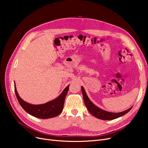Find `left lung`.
Segmentation results:
<instances>
[{
  "label": "left lung",
  "instance_id": "1",
  "mask_svg": "<svg viewBox=\"0 0 148 148\" xmlns=\"http://www.w3.org/2000/svg\"><path fill=\"white\" fill-rule=\"evenodd\" d=\"M82 91L83 96V99L85 106H86V108L88 109V111L90 112L93 116L95 117L104 120H114L115 119H117L119 117H122L125 114H127L128 112L132 108V107L129 108L128 109L121 112L115 113V112H110L106 111L105 110H103L102 109L99 108V107L96 106L91 101V100L89 99L88 97L86 92H85L83 86H82Z\"/></svg>",
  "mask_w": 148,
  "mask_h": 148
}]
</instances>
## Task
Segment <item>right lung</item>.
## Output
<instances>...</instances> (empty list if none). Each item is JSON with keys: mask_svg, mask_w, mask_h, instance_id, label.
Returning a JSON list of instances; mask_svg holds the SVG:
<instances>
[{"mask_svg": "<svg viewBox=\"0 0 148 148\" xmlns=\"http://www.w3.org/2000/svg\"><path fill=\"white\" fill-rule=\"evenodd\" d=\"M69 85L64 89L62 92L55 99L49 101L45 104L38 105L29 104L22 99L18 94L15 83V92L19 104L26 112L36 118L46 119L56 117L63 110L64 101L66 94L69 91Z\"/></svg>", "mask_w": 148, "mask_h": 148, "instance_id": "obj_1", "label": "right lung"}]
</instances>
